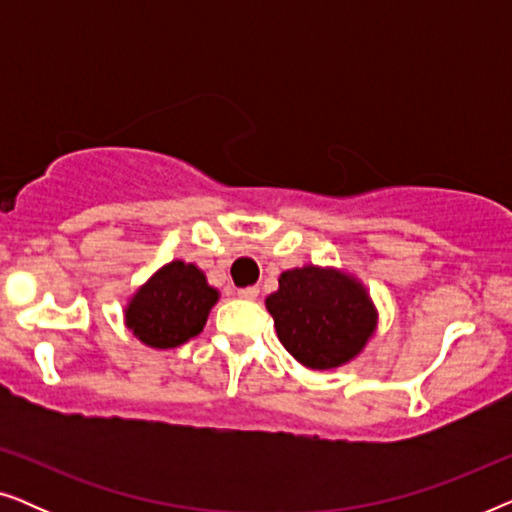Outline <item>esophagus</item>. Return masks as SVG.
Here are the masks:
<instances>
[{
  "label": "esophagus",
  "mask_w": 512,
  "mask_h": 512,
  "mask_svg": "<svg viewBox=\"0 0 512 512\" xmlns=\"http://www.w3.org/2000/svg\"><path fill=\"white\" fill-rule=\"evenodd\" d=\"M258 286H247V289H240L237 291V296H240L242 300H256L258 298Z\"/></svg>",
  "instance_id": "1"
}]
</instances>
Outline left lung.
Wrapping results in <instances>:
<instances>
[{"mask_svg": "<svg viewBox=\"0 0 512 512\" xmlns=\"http://www.w3.org/2000/svg\"><path fill=\"white\" fill-rule=\"evenodd\" d=\"M265 307L286 352L312 370H333L356 359L377 328L366 286L338 268L303 265L282 272Z\"/></svg>", "mask_w": 512, "mask_h": 512, "instance_id": "8db88e82", "label": "left lung"}]
</instances>
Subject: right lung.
<instances>
[{
	"instance_id": "1",
	"label": "right lung",
	"mask_w": 512,
	"mask_h": 512,
	"mask_svg": "<svg viewBox=\"0 0 512 512\" xmlns=\"http://www.w3.org/2000/svg\"><path fill=\"white\" fill-rule=\"evenodd\" d=\"M219 291L195 263L170 261L153 272L125 305V326L153 349H174L207 324Z\"/></svg>"
}]
</instances>
